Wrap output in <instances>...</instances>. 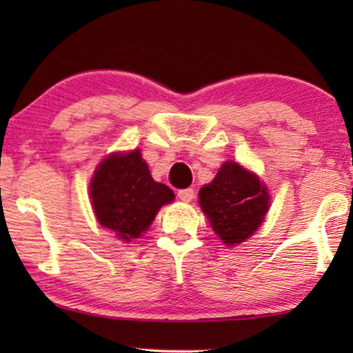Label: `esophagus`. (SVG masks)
Here are the masks:
<instances>
[{
	"label": "esophagus",
	"mask_w": 353,
	"mask_h": 353,
	"mask_svg": "<svg viewBox=\"0 0 353 353\" xmlns=\"http://www.w3.org/2000/svg\"><path fill=\"white\" fill-rule=\"evenodd\" d=\"M194 190H192V188H186V190H180L178 191V197H180L181 201H185V202H190L191 199H194Z\"/></svg>",
	"instance_id": "esophagus-1"
}]
</instances>
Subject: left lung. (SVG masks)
I'll list each match as a JSON object with an SVG mask.
<instances>
[{
  "label": "left lung",
  "mask_w": 353,
  "mask_h": 353,
  "mask_svg": "<svg viewBox=\"0 0 353 353\" xmlns=\"http://www.w3.org/2000/svg\"><path fill=\"white\" fill-rule=\"evenodd\" d=\"M199 204L215 234L231 248L244 243L263 223L270 194L255 173L228 161L214 181L201 188Z\"/></svg>",
  "instance_id": "8db88e82"
}]
</instances>
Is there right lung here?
Here are the masks:
<instances>
[{
    "label": "right lung",
    "mask_w": 353,
    "mask_h": 353,
    "mask_svg": "<svg viewBox=\"0 0 353 353\" xmlns=\"http://www.w3.org/2000/svg\"><path fill=\"white\" fill-rule=\"evenodd\" d=\"M90 197L99 225L130 243L146 233L162 205L175 194L152 180L139 149L110 154L99 163L90 183Z\"/></svg>",
    "instance_id": "obj_1"
}]
</instances>
